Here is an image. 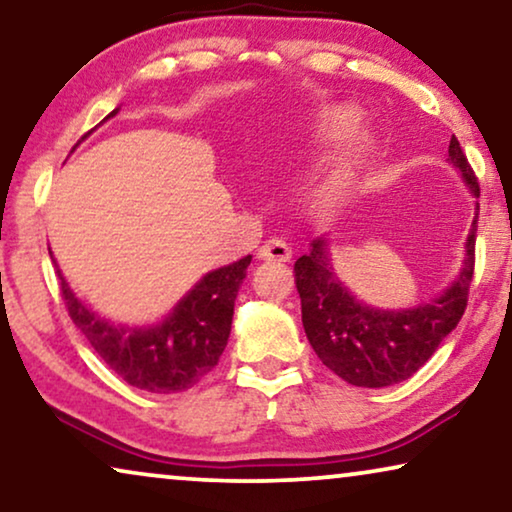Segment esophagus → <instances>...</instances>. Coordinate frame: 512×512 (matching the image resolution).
I'll use <instances>...</instances> for the list:
<instances>
[{
	"instance_id": "1",
	"label": "esophagus",
	"mask_w": 512,
	"mask_h": 512,
	"mask_svg": "<svg viewBox=\"0 0 512 512\" xmlns=\"http://www.w3.org/2000/svg\"><path fill=\"white\" fill-rule=\"evenodd\" d=\"M258 258L261 261H289L291 247L284 240H279V237H272V240H268L258 249Z\"/></svg>"
}]
</instances>
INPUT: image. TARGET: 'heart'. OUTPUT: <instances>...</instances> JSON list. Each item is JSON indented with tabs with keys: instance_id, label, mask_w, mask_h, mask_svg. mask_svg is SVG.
<instances>
[{
	"instance_id": "heart-1",
	"label": "heart",
	"mask_w": 512,
	"mask_h": 512,
	"mask_svg": "<svg viewBox=\"0 0 512 512\" xmlns=\"http://www.w3.org/2000/svg\"><path fill=\"white\" fill-rule=\"evenodd\" d=\"M361 123V114L354 107H338L333 109L331 114L324 118V125H321V135L328 142H338V139L347 137L349 132L356 130V125ZM370 156V139L359 137L356 139L352 153H349V163L342 167V170L326 181L319 191V205L324 209H335L345 205L349 195L354 193L356 186V167L366 163Z\"/></svg>"
}]
</instances>
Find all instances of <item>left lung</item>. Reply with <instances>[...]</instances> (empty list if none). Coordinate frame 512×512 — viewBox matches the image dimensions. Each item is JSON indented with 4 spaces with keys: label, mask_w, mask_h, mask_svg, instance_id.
I'll return each mask as SVG.
<instances>
[{
    "label": "left lung",
    "mask_w": 512,
    "mask_h": 512,
    "mask_svg": "<svg viewBox=\"0 0 512 512\" xmlns=\"http://www.w3.org/2000/svg\"><path fill=\"white\" fill-rule=\"evenodd\" d=\"M447 163L459 172L473 198H480L478 179L452 135ZM475 219L464 242V261L457 277L431 298L412 307H375L347 289L333 265L331 237H314L310 251L296 261V286L303 307L307 340L326 368L354 387L380 389L408 380L431 359L466 310L473 279Z\"/></svg>",
    "instance_id": "1"
}]
</instances>
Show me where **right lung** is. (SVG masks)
Listing matches in <instances>:
<instances>
[{
    "label": "right lung",
    "instance_id": "obj_1",
    "mask_svg": "<svg viewBox=\"0 0 512 512\" xmlns=\"http://www.w3.org/2000/svg\"><path fill=\"white\" fill-rule=\"evenodd\" d=\"M116 114L118 107L104 121ZM86 137H81V142ZM249 263L251 256H244L207 272L163 319L144 326L100 317L86 300L76 296L60 268L58 277L69 317L121 380L151 394H177L195 387L219 363L228 345L235 298Z\"/></svg>",
    "mask_w": 512,
    "mask_h": 512
}]
</instances>
